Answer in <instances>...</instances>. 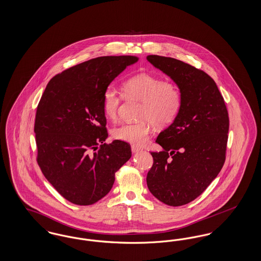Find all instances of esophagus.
Instances as JSON below:
<instances>
[{"label":"esophagus","instance_id":"obj_1","mask_svg":"<svg viewBox=\"0 0 261 261\" xmlns=\"http://www.w3.org/2000/svg\"><path fill=\"white\" fill-rule=\"evenodd\" d=\"M131 149H132V152H133V153H135V152H139V151H141V150H142L141 148H138L136 146H132V147H131Z\"/></svg>","mask_w":261,"mask_h":261}]
</instances>
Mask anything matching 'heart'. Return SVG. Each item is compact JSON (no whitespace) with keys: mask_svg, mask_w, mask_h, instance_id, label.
Masks as SVG:
<instances>
[{"mask_svg":"<svg viewBox=\"0 0 261 261\" xmlns=\"http://www.w3.org/2000/svg\"><path fill=\"white\" fill-rule=\"evenodd\" d=\"M122 91L127 99L143 102L139 123H124L116 127L112 134L117 140L134 146L144 145L149 138L151 122L162 128L171 124L178 116L182 107V94L179 87L158 75L139 73L125 80ZM123 98L122 93L112 86L102 94V111L110 119H115Z\"/></svg>","mask_w":261,"mask_h":261,"instance_id":"heart-1","label":"heart"}]
</instances>
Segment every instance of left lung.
Instances as JSON below:
<instances>
[{
  "mask_svg": "<svg viewBox=\"0 0 261 261\" xmlns=\"http://www.w3.org/2000/svg\"><path fill=\"white\" fill-rule=\"evenodd\" d=\"M168 75L182 94V107L173 123L150 151L153 163L147 175L149 192L163 203L184 205L197 199L223 167L229 115L214 80L203 70L173 58L147 57Z\"/></svg>",
  "mask_w": 261,
  "mask_h": 261,
  "instance_id": "left-lung-1",
  "label": "left lung"
}]
</instances>
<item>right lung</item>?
<instances>
[{
	"label": "right lung",
	"instance_id": "1",
	"mask_svg": "<svg viewBox=\"0 0 261 261\" xmlns=\"http://www.w3.org/2000/svg\"><path fill=\"white\" fill-rule=\"evenodd\" d=\"M138 60L99 57L67 68L50 79L38 103V165L53 187L74 204L90 205L108 195L115 172L131 158L128 143H105L102 94Z\"/></svg>",
	"mask_w": 261,
	"mask_h": 261
}]
</instances>
